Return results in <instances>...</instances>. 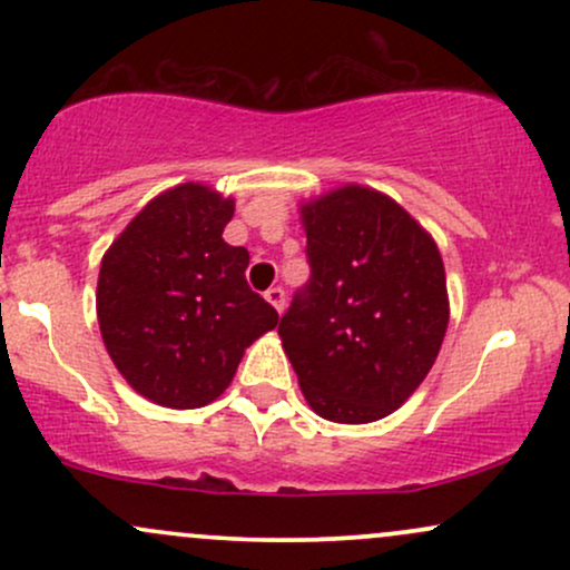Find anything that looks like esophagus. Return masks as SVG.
Instances as JSON below:
<instances>
[{"mask_svg": "<svg viewBox=\"0 0 570 570\" xmlns=\"http://www.w3.org/2000/svg\"><path fill=\"white\" fill-rule=\"evenodd\" d=\"M265 299H267V303H271L273 307H276L278 313H284V307H286V294H284V289H281V286H271V289L265 292Z\"/></svg>", "mask_w": 570, "mask_h": 570, "instance_id": "esophagus-1", "label": "esophagus"}]
</instances>
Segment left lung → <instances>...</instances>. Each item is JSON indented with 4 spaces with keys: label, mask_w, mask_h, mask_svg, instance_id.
Returning a JSON list of instances; mask_svg holds the SVG:
<instances>
[{
    "label": "left lung",
    "mask_w": 570,
    "mask_h": 570,
    "mask_svg": "<svg viewBox=\"0 0 570 570\" xmlns=\"http://www.w3.org/2000/svg\"><path fill=\"white\" fill-rule=\"evenodd\" d=\"M311 278L281 316L313 412L372 423L402 407L434 367L450 322L434 238L389 195L345 185L303 208Z\"/></svg>",
    "instance_id": "obj_1"
}]
</instances>
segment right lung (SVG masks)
<instances>
[{"mask_svg": "<svg viewBox=\"0 0 570 570\" xmlns=\"http://www.w3.org/2000/svg\"><path fill=\"white\" fill-rule=\"evenodd\" d=\"M233 212V198L185 181L149 200L101 259L104 345L130 389L163 407L214 402L248 345L278 324L248 289V252L222 238Z\"/></svg>", "mask_w": 570, "mask_h": 570, "instance_id": "add662e5", "label": "right lung"}]
</instances>
